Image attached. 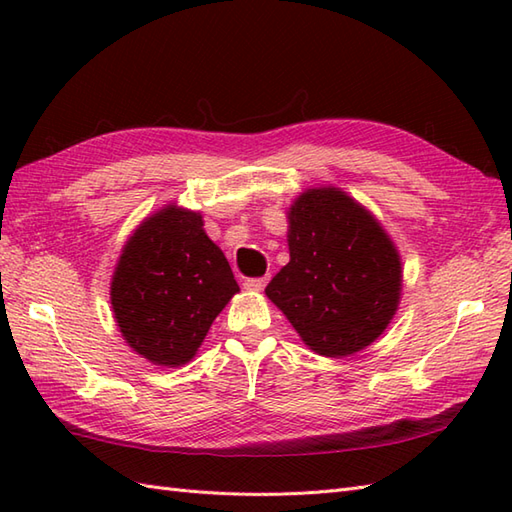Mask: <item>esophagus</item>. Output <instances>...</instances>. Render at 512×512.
I'll return each mask as SVG.
<instances>
[{"instance_id":"34e87169","label":"esophagus","mask_w":512,"mask_h":512,"mask_svg":"<svg viewBox=\"0 0 512 512\" xmlns=\"http://www.w3.org/2000/svg\"><path fill=\"white\" fill-rule=\"evenodd\" d=\"M266 286V277H257V279H246L244 288L250 292H262Z\"/></svg>"}]
</instances>
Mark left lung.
Instances as JSON below:
<instances>
[{"label":"left lung","mask_w":512,"mask_h":512,"mask_svg":"<svg viewBox=\"0 0 512 512\" xmlns=\"http://www.w3.org/2000/svg\"><path fill=\"white\" fill-rule=\"evenodd\" d=\"M290 262L266 286L314 354L343 358L372 345L402 292L396 244L372 211L339 187H312L288 209Z\"/></svg>","instance_id":"1"}]
</instances>
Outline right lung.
Masks as SVG:
<instances>
[{
	"mask_svg": "<svg viewBox=\"0 0 512 512\" xmlns=\"http://www.w3.org/2000/svg\"><path fill=\"white\" fill-rule=\"evenodd\" d=\"M239 286L198 211L169 202L145 217L118 257L110 301L132 350L160 367L187 365L198 354Z\"/></svg>",
	"mask_w": 512,
	"mask_h": 512,
	"instance_id": "add662e5",
	"label": "right lung"
}]
</instances>
